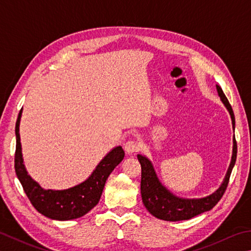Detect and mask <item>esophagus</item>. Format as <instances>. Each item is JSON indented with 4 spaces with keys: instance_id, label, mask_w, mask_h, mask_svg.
Segmentation results:
<instances>
[{
    "instance_id": "1",
    "label": "esophagus",
    "mask_w": 251,
    "mask_h": 251,
    "mask_svg": "<svg viewBox=\"0 0 251 251\" xmlns=\"http://www.w3.org/2000/svg\"><path fill=\"white\" fill-rule=\"evenodd\" d=\"M140 147L141 146L139 144V141L136 139H130L128 141H126V144L124 145V148H125L127 153H133V152L138 151Z\"/></svg>"
}]
</instances>
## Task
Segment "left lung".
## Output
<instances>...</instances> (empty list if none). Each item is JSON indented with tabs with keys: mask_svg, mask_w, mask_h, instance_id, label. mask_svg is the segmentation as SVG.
Returning a JSON list of instances; mask_svg holds the SVG:
<instances>
[{
	"mask_svg": "<svg viewBox=\"0 0 251 251\" xmlns=\"http://www.w3.org/2000/svg\"><path fill=\"white\" fill-rule=\"evenodd\" d=\"M218 95L221 97L222 102L225 104V106L228 110L233 126L235 128V116L233 108L227 100L226 95L223 92L220 85H216ZM237 157V143L234 138V148H233V157L228 168V171L226 173L225 180L223 182L220 189L215 191L213 194L208 195L203 199H179L170 193L160 182L154 173L153 167L147 158L138 154L137 158L141 166V181H140V192L141 199H143L144 205L148 209L149 213L159 220L168 221V222H177L190 220L197 215H200L204 212H207L212 209L218 201L222 199L223 194L225 193L228 185L230 173L236 162Z\"/></svg>",
	"mask_w": 251,
	"mask_h": 251,
	"instance_id": "left-lung-1",
	"label": "left lung"
}]
</instances>
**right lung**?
Returning <instances> with one entry per match:
<instances>
[{
    "mask_svg": "<svg viewBox=\"0 0 251 251\" xmlns=\"http://www.w3.org/2000/svg\"><path fill=\"white\" fill-rule=\"evenodd\" d=\"M21 115L22 110L18 114L15 126V172L30 203L40 214L51 220L69 221L85 215L99 203L108 176L124 159V150L121 146L114 148L102 159L89 179L74 188L61 191L44 190L27 175L23 163L20 137Z\"/></svg>",
    "mask_w": 251,
    "mask_h": 251,
    "instance_id": "1",
    "label": "right lung"
}]
</instances>
